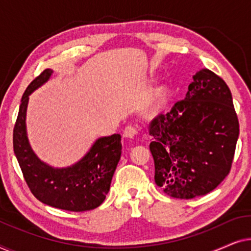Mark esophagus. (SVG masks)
I'll use <instances>...</instances> for the list:
<instances>
[{"mask_svg": "<svg viewBox=\"0 0 251 251\" xmlns=\"http://www.w3.org/2000/svg\"><path fill=\"white\" fill-rule=\"evenodd\" d=\"M137 133H138V128H137L136 126H126L125 131H123V136H125L126 138L132 139Z\"/></svg>", "mask_w": 251, "mask_h": 251, "instance_id": "obj_1", "label": "esophagus"}]
</instances>
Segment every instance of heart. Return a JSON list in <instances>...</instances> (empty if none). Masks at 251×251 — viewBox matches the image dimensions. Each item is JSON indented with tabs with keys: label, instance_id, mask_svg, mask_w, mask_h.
Returning a JSON list of instances; mask_svg holds the SVG:
<instances>
[{
	"label": "heart",
	"instance_id": "b5f03b06",
	"mask_svg": "<svg viewBox=\"0 0 251 251\" xmlns=\"http://www.w3.org/2000/svg\"><path fill=\"white\" fill-rule=\"evenodd\" d=\"M167 91L164 90V89H161L159 91V94H157V99H156V104L155 106L157 108H162L164 104H166L167 101Z\"/></svg>",
	"mask_w": 251,
	"mask_h": 251
}]
</instances>
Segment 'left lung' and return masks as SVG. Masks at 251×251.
I'll list each match as a JSON object with an SVG mask.
<instances>
[{
	"mask_svg": "<svg viewBox=\"0 0 251 251\" xmlns=\"http://www.w3.org/2000/svg\"><path fill=\"white\" fill-rule=\"evenodd\" d=\"M157 186L173 198L193 199L215 190L231 170L239 121L224 80L203 68L183 100L151 122Z\"/></svg>",
	"mask_w": 251,
	"mask_h": 251,
	"instance_id": "1",
	"label": "left lung"
}]
</instances>
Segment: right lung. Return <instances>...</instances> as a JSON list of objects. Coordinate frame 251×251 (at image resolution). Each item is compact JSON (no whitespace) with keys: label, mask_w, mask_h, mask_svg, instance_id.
<instances>
[{"label":"right lung","mask_w":251,"mask_h":251,"mask_svg":"<svg viewBox=\"0 0 251 251\" xmlns=\"http://www.w3.org/2000/svg\"><path fill=\"white\" fill-rule=\"evenodd\" d=\"M53 71H43L24 92L13 129V151L29 190L37 200L68 211H87L104 202L121 157V136L96 139L87 154L70 167L56 168L40 159L30 147L26 129L29 96L49 81Z\"/></svg>","instance_id":"add662e5"}]
</instances>
